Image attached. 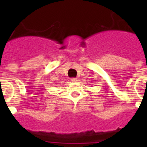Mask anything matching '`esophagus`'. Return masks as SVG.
Instances as JSON below:
<instances>
[{"mask_svg": "<svg viewBox=\"0 0 147 147\" xmlns=\"http://www.w3.org/2000/svg\"><path fill=\"white\" fill-rule=\"evenodd\" d=\"M71 81H72V82H76V81H77V80H76V78H72V79H71Z\"/></svg>", "mask_w": 147, "mask_h": 147, "instance_id": "34e87169", "label": "esophagus"}]
</instances>
